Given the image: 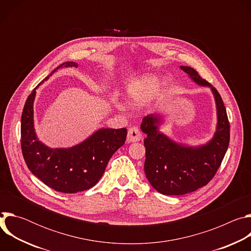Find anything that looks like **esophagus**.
I'll return each mask as SVG.
<instances>
[{"mask_svg":"<svg viewBox=\"0 0 251 251\" xmlns=\"http://www.w3.org/2000/svg\"><path fill=\"white\" fill-rule=\"evenodd\" d=\"M141 139H142V134L137 126H133V127L129 128L128 135H127V141L129 143L137 142V141H140Z\"/></svg>","mask_w":251,"mask_h":251,"instance_id":"34e87169","label":"esophagus"}]
</instances>
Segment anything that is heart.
Here are the masks:
<instances>
[{
  "instance_id": "obj_1",
  "label": "heart",
  "mask_w": 251,
  "mask_h": 251,
  "mask_svg": "<svg viewBox=\"0 0 251 251\" xmlns=\"http://www.w3.org/2000/svg\"><path fill=\"white\" fill-rule=\"evenodd\" d=\"M160 86L159 76L148 74L133 80L125 89V98L133 107L148 103L156 94ZM113 105L119 110H126V105L118 99H113Z\"/></svg>"
}]
</instances>
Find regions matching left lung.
I'll return each mask as SVG.
<instances>
[{"label": "left lung", "mask_w": 251, "mask_h": 251, "mask_svg": "<svg viewBox=\"0 0 251 251\" xmlns=\"http://www.w3.org/2000/svg\"><path fill=\"white\" fill-rule=\"evenodd\" d=\"M181 68L198 84L210 87L217 103L218 127L206 145L193 148L178 145L160 133L157 125L161 120L158 116L147 115L143 118L141 129L147 134L144 139L145 174L156 191L168 196L185 195L206 186L222 165L230 137L226 109L219 91L194 68Z\"/></svg>", "instance_id": "8db88e82"}]
</instances>
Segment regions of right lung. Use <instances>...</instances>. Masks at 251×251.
Returning <instances> with one entry per match:
<instances>
[{
	"label": "right lung",
	"mask_w": 251,
	"mask_h": 251,
	"mask_svg": "<svg viewBox=\"0 0 251 251\" xmlns=\"http://www.w3.org/2000/svg\"><path fill=\"white\" fill-rule=\"evenodd\" d=\"M62 66L77 64L63 62L51 74ZM35 88L26 98L21 121V147L27 168L56 192L75 194L92 188L100 180L110 158L124 145L127 129H100L73 148L50 149L41 143L34 133Z\"/></svg>",
	"instance_id": "obj_1"
}]
</instances>
